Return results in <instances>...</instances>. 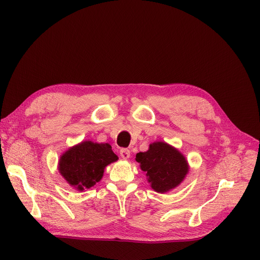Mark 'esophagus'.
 Instances as JSON below:
<instances>
[{
	"label": "esophagus",
	"mask_w": 260,
	"mask_h": 260,
	"mask_svg": "<svg viewBox=\"0 0 260 260\" xmlns=\"http://www.w3.org/2000/svg\"><path fill=\"white\" fill-rule=\"evenodd\" d=\"M120 156L123 158V159H128L129 156H131V151L127 148H121L120 149Z\"/></svg>",
	"instance_id": "34e87169"
}]
</instances>
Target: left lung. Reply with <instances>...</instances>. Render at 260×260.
<instances>
[{
    "label": "left lung",
    "instance_id": "8db88e82",
    "mask_svg": "<svg viewBox=\"0 0 260 260\" xmlns=\"http://www.w3.org/2000/svg\"><path fill=\"white\" fill-rule=\"evenodd\" d=\"M136 161L140 163L152 188L158 193H165L176 187L184 179L188 171L183 155L165 142L151 144L147 152L136 155Z\"/></svg>",
    "mask_w": 260,
    "mask_h": 260
}]
</instances>
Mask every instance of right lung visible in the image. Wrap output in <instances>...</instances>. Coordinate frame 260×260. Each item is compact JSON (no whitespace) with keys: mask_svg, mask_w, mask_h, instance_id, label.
I'll return each mask as SVG.
<instances>
[{"mask_svg":"<svg viewBox=\"0 0 260 260\" xmlns=\"http://www.w3.org/2000/svg\"><path fill=\"white\" fill-rule=\"evenodd\" d=\"M117 160V155L108 143L85 141L63 154L59 162V171L71 185L84 190L99 182L104 168Z\"/></svg>","mask_w":260,"mask_h":260,"instance_id":"1","label":"right lung"}]
</instances>
